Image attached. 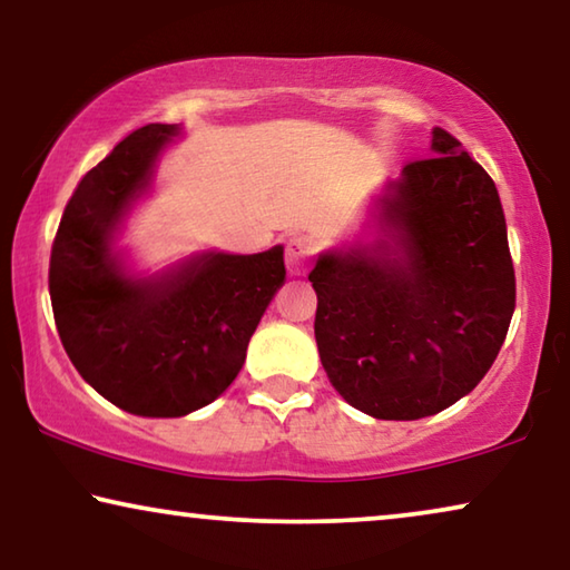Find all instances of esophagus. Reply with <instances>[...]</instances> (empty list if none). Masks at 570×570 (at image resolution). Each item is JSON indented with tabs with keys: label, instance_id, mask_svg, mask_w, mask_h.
<instances>
[{
	"label": "esophagus",
	"instance_id": "esophagus-1",
	"mask_svg": "<svg viewBox=\"0 0 570 570\" xmlns=\"http://www.w3.org/2000/svg\"><path fill=\"white\" fill-rule=\"evenodd\" d=\"M316 254V244L311 236H293L287 240V248H285V264H287V272L291 275H301V272L308 269L311 259H314Z\"/></svg>",
	"mask_w": 570,
	"mask_h": 570
}]
</instances>
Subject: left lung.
<instances>
[{
  "mask_svg": "<svg viewBox=\"0 0 570 570\" xmlns=\"http://www.w3.org/2000/svg\"><path fill=\"white\" fill-rule=\"evenodd\" d=\"M308 279L342 400L376 420L451 407L490 371L517 303L493 178L435 127L431 158L386 178L363 230L318 254Z\"/></svg>",
  "mask_w": 570,
  "mask_h": 570,
  "instance_id": "left-lung-1",
  "label": "left lung"
}]
</instances>
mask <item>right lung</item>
<instances>
[{
	"label": "right lung",
	"instance_id": "obj_1",
	"mask_svg": "<svg viewBox=\"0 0 570 570\" xmlns=\"http://www.w3.org/2000/svg\"><path fill=\"white\" fill-rule=\"evenodd\" d=\"M181 135V124H147L121 139L77 184L51 248L49 293L69 361L139 417H181L215 402L285 285L283 246L205 248L158 272L135 267L124 230Z\"/></svg>",
	"mask_w": 570,
	"mask_h": 570
}]
</instances>
